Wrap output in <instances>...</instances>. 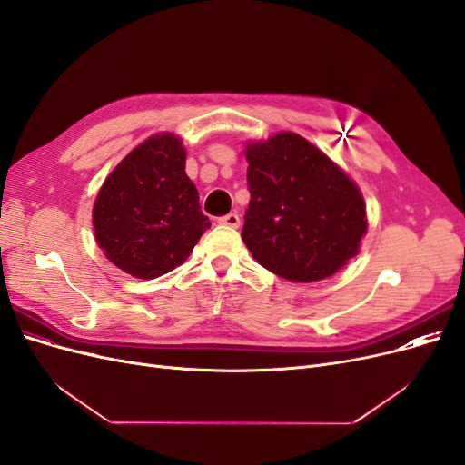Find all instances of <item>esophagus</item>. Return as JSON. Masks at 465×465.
<instances>
[{"mask_svg":"<svg viewBox=\"0 0 465 465\" xmlns=\"http://www.w3.org/2000/svg\"><path fill=\"white\" fill-rule=\"evenodd\" d=\"M219 223H221V224H227V227L236 229L238 224H241V217H238L236 213H229V215H223V217H219Z\"/></svg>","mask_w":465,"mask_h":465,"instance_id":"esophagus-1","label":"esophagus"}]
</instances>
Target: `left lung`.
Wrapping results in <instances>:
<instances>
[{
	"label": "left lung",
	"mask_w": 465,
	"mask_h": 465,
	"mask_svg": "<svg viewBox=\"0 0 465 465\" xmlns=\"http://www.w3.org/2000/svg\"><path fill=\"white\" fill-rule=\"evenodd\" d=\"M242 241L265 270L308 283L359 252L367 207L340 166L297 134L248 145Z\"/></svg>",
	"instance_id": "8db88e82"
}]
</instances>
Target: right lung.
<instances>
[{
  "instance_id": "obj_1",
  "label": "right lung",
  "mask_w": 465,
  "mask_h": 465,
  "mask_svg": "<svg viewBox=\"0 0 465 465\" xmlns=\"http://www.w3.org/2000/svg\"><path fill=\"white\" fill-rule=\"evenodd\" d=\"M186 151L173 134L147 139L125 157L96 195V242L120 270L154 279L184 262L211 227L186 176Z\"/></svg>"
}]
</instances>
